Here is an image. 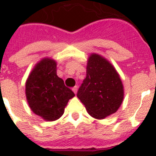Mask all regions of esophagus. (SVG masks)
I'll return each mask as SVG.
<instances>
[{"label": "esophagus", "instance_id": "esophagus-1", "mask_svg": "<svg viewBox=\"0 0 156 156\" xmlns=\"http://www.w3.org/2000/svg\"><path fill=\"white\" fill-rule=\"evenodd\" d=\"M72 90H73V91L74 92V94H76V93H77V91H78V86H75V87H73Z\"/></svg>", "mask_w": 156, "mask_h": 156}]
</instances>
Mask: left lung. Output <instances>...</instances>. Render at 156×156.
Here are the masks:
<instances>
[{"label": "left lung", "instance_id": "8db88e82", "mask_svg": "<svg viewBox=\"0 0 156 156\" xmlns=\"http://www.w3.org/2000/svg\"><path fill=\"white\" fill-rule=\"evenodd\" d=\"M88 113L104 119L117 111L124 98L123 84L112 65L98 54L88 58L87 76L77 93Z\"/></svg>", "mask_w": 156, "mask_h": 156}]
</instances>
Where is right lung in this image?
I'll return each instance as SVG.
<instances>
[{"label":"right lung","instance_id":"obj_1","mask_svg":"<svg viewBox=\"0 0 156 156\" xmlns=\"http://www.w3.org/2000/svg\"><path fill=\"white\" fill-rule=\"evenodd\" d=\"M26 96L34 113L45 121H56L64 113L74 93L56 75V62L52 59L40 61L26 83Z\"/></svg>","mask_w":156,"mask_h":156}]
</instances>
